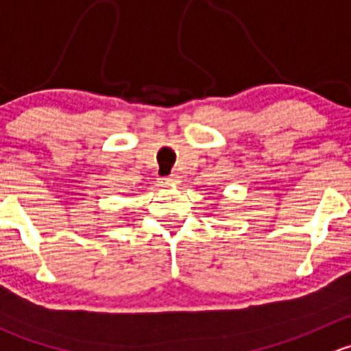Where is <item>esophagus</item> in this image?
Listing matches in <instances>:
<instances>
[{
	"mask_svg": "<svg viewBox=\"0 0 351 351\" xmlns=\"http://www.w3.org/2000/svg\"><path fill=\"white\" fill-rule=\"evenodd\" d=\"M161 183L166 186H176V185H180V178L176 175H171V176H168V178H162Z\"/></svg>",
	"mask_w": 351,
	"mask_h": 351,
	"instance_id": "1",
	"label": "esophagus"
}]
</instances>
